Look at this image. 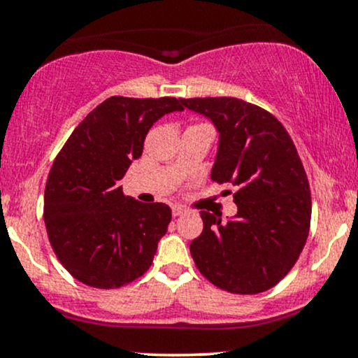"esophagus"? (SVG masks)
Masks as SVG:
<instances>
[{
  "instance_id": "34e87169",
  "label": "esophagus",
  "mask_w": 358,
  "mask_h": 358,
  "mask_svg": "<svg viewBox=\"0 0 358 358\" xmlns=\"http://www.w3.org/2000/svg\"><path fill=\"white\" fill-rule=\"evenodd\" d=\"M185 213V208L182 207H173V217H180Z\"/></svg>"
}]
</instances>
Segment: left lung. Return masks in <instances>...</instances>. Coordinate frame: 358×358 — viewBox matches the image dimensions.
<instances>
[{
  "label": "left lung",
  "mask_w": 358,
  "mask_h": 358,
  "mask_svg": "<svg viewBox=\"0 0 358 358\" xmlns=\"http://www.w3.org/2000/svg\"><path fill=\"white\" fill-rule=\"evenodd\" d=\"M219 131L212 180L237 187V213L200 212L203 231L192 241L196 268L212 285L257 294L289 273L306 244L311 193L301 159L285 126L259 106L236 97L182 99Z\"/></svg>",
  "instance_id": "8db88e82"
}]
</instances>
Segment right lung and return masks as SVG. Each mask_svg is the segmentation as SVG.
<instances>
[{"label": "right lung", "instance_id": "right-lung-1", "mask_svg": "<svg viewBox=\"0 0 358 358\" xmlns=\"http://www.w3.org/2000/svg\"><path fill=\"white\" fill-rule=\"evenodd\" d=\"M182 99L113 96L73 129L45 187L43 219L59 261L84 285L113 289L150 269L171 210L126 196L119 180L143 153L151 126Z\"/></svg>", "mask_w": 358, "mask_h": 358}]
</instances>
